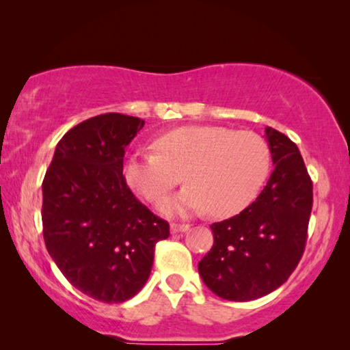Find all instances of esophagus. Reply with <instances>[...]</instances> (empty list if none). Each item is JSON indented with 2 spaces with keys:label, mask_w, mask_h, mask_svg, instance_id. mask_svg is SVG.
Returning <instances> with one entry per match:
<instances>
[{
  "label": "esophagus",
  "mask_w": 350,
  "mask_h": 350,
  "mask_svg": "<svg viewBox=\"0 0 350 350\" xmlns=\"http://www.w3.org/2000/svg\"><path fill=\"white\" fill-rule=\"evenodd\" d=\"M188 229H189V224H186V223H172V224H170V231H172V234L185 232V231H188Z\"/></svg>",
  "instance_id": "obj_1"
}]
</instances>
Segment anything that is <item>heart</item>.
I'll list each match as a JSON object with an SVG mask.
<instances>
[{
    "label": "heart",
    "instance_id": "heart-1",
    "mask_svg": "<svg viewBox=\"0 0 350 350\" xmlns=\"http://www.w3.org/2000/svg\"><path fill=\"white\" fill-rule=\"evenodd\" d=\"M156 151L127 154L122 175L148 202H161L180 183L186 188L165 202L164 213L231 217L250 205L271 170L269 145L253 132L219 126H185L154 142Z\"/></svg>",
    "mask_w": 350,
    "mask_h": 350
}]
</instances>
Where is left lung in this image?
<instances>
[{
  "label": "left lung",
  "mask_w": 350,
  "mask_h": 350,
  "mask_svg": "<svg viewBox=\"0 0 350 350\" xmlns=\"http://www.w3.org/2000/svg\"><path fill=\"white\" fill-rule=\"evenodd\" d=\"M272 162L271 178L245 210L213 223V247L199 261L204 284L229 301L261 298L285 284L308 241L312 180L298 146L266 127Z\"/></svg>",
  "instance_id": "left-lung-1"
}]
</instances>
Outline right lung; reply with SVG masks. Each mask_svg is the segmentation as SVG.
Returning a JSON list of instances; mask_svg holds the SVG:
<instances>
[{"mask_svg":"<svg viewBox=\"0 0 350 350\" xmlns=\"http://www.w3.org/2000/svg\"><path fill=\"white\" fill-rule=\"evenodd\" d=\"M143 126L119 113L83 121L57 143L42 180L47 252L75 288L109 304L143 288L156 243L170 234L122 175L126 146Z\"/></svg>","mask_w":350,"mask_h":350,"instance_id":"add662e5","label":"right lung"}]
</instances>
